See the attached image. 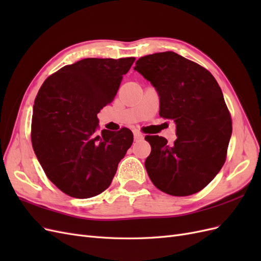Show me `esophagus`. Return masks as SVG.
<instances>
[{
	"label": "esophagus",
	"instance_id": "34e87169",
	"mask_svg": "<svg viewBox=\"0 0 261 261\" xmlns=\"http://www.w3.org/2000/svg\"><path fill=\"white\" fill-rule=\"evenodd\" d=\"M143 138H144L143 134L137 132V130L134 132V139H135V140H139V139H143Z\"/></svg>",
	"mask_w": 261,
	"mask_h": 261
}]
</instances>
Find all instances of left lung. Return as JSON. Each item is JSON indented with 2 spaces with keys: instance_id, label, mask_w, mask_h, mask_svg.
<instances>
[{
  "instance_id": "obj_1",
  "label": "left lung",
  "mask_w": 261,
  "mask_h": 261,
  "mask_svg": "<svg viewBox=\"0 0 261 261\" xmlns=\"http://www.w3.org/2000/svg\"><path fill=\"white\" fill-rule=\"evenodd\" d=\"M134 69L159 94L160 116L176 125L174 144L146 137L151 146L145 161L150 179L169 195L198 193L223 167L232 135L222 90L206 68L172 51L140 58Z\"/></svg>"
}]
</instances>
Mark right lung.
Wrapping results in <instances>:
<instances>
[{"label": "right lung", "mask_w": 261, "mask_h": 261, "mask_svg": "<svg viewBox=\"0 0 261 261\" xmlns=\"http://www.w3.org/2000/svg\"><path fill=\"white\" fill-rule=\"evenodd\" d=\"M135 58L84 59L46 78L33 110L31 141L52 183L75 198H90L110 186L133 133L102 129L97 114L114 100Z\"/></svg>", "instance_id": "obj_1"}]
</instances>
